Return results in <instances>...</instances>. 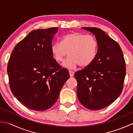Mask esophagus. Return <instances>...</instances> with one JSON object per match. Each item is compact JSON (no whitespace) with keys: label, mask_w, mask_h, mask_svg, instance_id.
Segmentation results:
<instances>
[{"label":"esophagus","mask_w":133,"mask_h":133,"mask_svg":"<svg viewBox=\"0 0 133 133\" xmlns=\"http://www.w3.org/2000/svg\"><path fill=\"white\" fill-rule=\"evenodd\" d=\"M69 74H70V77H72L73 76H74V72L72 71H69Z\"/></svg>","instance_id":"obj_1"}]
</instances>
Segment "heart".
Here are the masks:
<instances>
[{"instance_id": "b5f03b06", "label": "heart", "mask_w": 133, "mask_h": 133, "mask_svg": "<svg viewBox=\"0 0 133 133\" xmlns=\"http://www.w3.org/2000/svg\"><path fill=\"white\" fill-rule=\"evenodd\" d=\"M98 43L94 36L73 32L64 35L61 42H55L51 46V52L55 60L63 61L69 54V57L62 66L74 69L78 65L87 67L91 64L97 56Z\"/></svg>"}]
</instances>
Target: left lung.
<instances>
[{
	"label": "left lung",
	"instance_id": "left-lung-1",
	"mask_svg": "<svg viewBox=\"0 0 133 133\" xmlns=\"http://www.w3.org/2000/svg\"><path fill=\"white\" fill-rule=\"evenodd\" d=\"M82 29L95 35L98 50L94 62L74 74L78 82V98L86 108L100 110L114 102L122 92L125 61L119 44L101 29Z\"/></svg>",
	"mask_w": 133,
	"mask_h": 133
}]
</instances>
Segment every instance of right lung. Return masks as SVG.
I'll return each mask as SVG.
<instances>
[{
	"label": "right lung",
	"instance_id": "obj_1",
	"mask_svg": "<svg viewBox=\"0 0 133 133\" xmlns=\"http://www.w3.org/2000/svg\"><path fill=\"white\" fill-rule=\"evenodd\" d=\"M58 28L30 32L16 45L8 61L7 74L11 92L20 102L36 111L51 107L70 78L51 52Z\"/></svg>",
	"mask_w": 133,
	"mask_h": 133
}]
</instances>
